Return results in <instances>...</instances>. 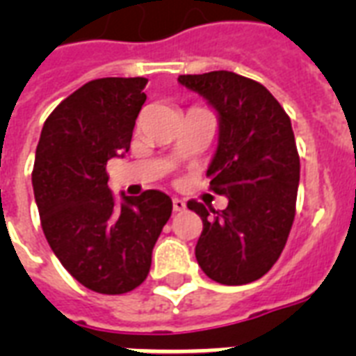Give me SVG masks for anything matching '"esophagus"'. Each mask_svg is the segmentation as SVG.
Masks as SVG:
<instances>
[{
	"label": "esophagus",
	"mask_w": 356,
	"mask_h": 356,
	"mask_svg": "<svg viewBox=\"0 0 356 356\" xmlns=\"http://www.w3.org/2000/svg\"><path fill=\"white\" fill-rule=\"evenodd\" d=\"M173 211L175 212H181V211H184V209H186V203H184L183 200H179V197H173Z\"/></svg>",
	"instance_id": "esophagus-1"
}]
</instances>
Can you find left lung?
I'll list each match as a JSON object with an SVG mask.
<instances>
[{
	"mask_svg": "<svg viewBox=\"0 0 356 356\" xmlns=\"http://www.w3.org/2000/svg\"><path fill=\"white\" fill-rule=\"evenodd\" d=\"M220 114V144L207 175L225 211L190 200L203 231L195 259L220 284H248L281 257L296 218L299 153L290 116L270 90L233 72L181 75Z\"/></svg>",
	"mask_w": 356,
	"mask_h": 356,
	"instance_id": "8db88e82",
	"label": "left lung"
}]
</instances>
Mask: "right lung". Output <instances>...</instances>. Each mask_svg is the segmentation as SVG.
Masks as SVG:
<instances>
[{
  "label": "right lung",
  "mask_w": 356,
  "mask_h": 356,
  "mask_svg": "<svg viewBox=\"0 0 356 356\" xmlns=\"http://www.w3.org/2000/svg\"><path fill=\"white\" fill-rule=\"evenodd\" d=\"M145 85V77L86 83L47 116L36 145L33 190L47 243L75 281L107 296L145 281L172 216L164 192L123 195L118 205L107 184V161L131 147Z\"/></svg>",
  "instance_id": "obj_1"
}]
</instances>
